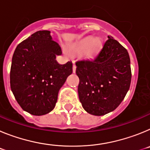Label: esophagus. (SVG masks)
<instances>
[{
	"label": "esophagus",
	"instance_id": "1",
	"mask_svg": "<svg viewBox=\"0 0 150 150\" xmlns=\"http://www.w3.org/2000/svg\"><path fill=\"white\" fill-rule=\"evenodd\" d=\"M76 65L74 64H73V73L76 72Z\"/></svg>",
	"mask_w": 150,
	"mask_h": 150
}]
</instances>
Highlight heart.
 <instances>
[{
  "label": "heart",
  "instance_id": "1",
  "mask_svg": "<svg viewBox=\"0 0 150 150\" xmlns=\"http://www.w3.org/2000/svg\"><path fill=\"white\" fill-rule=\"evenodd\" d=\"M100 46L101 41L99 38L88 37L73 45L71 50L73 52L76 54H83L86 52V56L91 58L98 51Z\"/></svg>",
  "mask_w": 150,
  "mask_h": 150
}]
</instances>
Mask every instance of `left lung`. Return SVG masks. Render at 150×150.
I'll use <instances>...</instances> for the list:
<instances>
[{"instance_id":"left-lung-1","label":"left lung","mask_w":150,"mask_h":150,"mask_svg":"<svg viewBox=\"0 0 150 150\" xmlns=\"http://www.w3.org/2000/svg\"><path fill=\"white\" fill-rule=\"evenodd\" d=\"M107 38L95 59L76 62L79 101L83 109L94 116H104L116 110L126 95L132 79L128 51L112 37Z\"/></svg>"}]
</instances>
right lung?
<instances>
[{"instance_id": "right-lung-1", "label": "right lung", "mask_w": 150, "mask_h": 150, "mask_svg": "<svg viewBox=\"0 0 150 150\" xmlns=\"http://www.w3.org/2000/svg\"><path fill=\"white\" fill-rule=\"evenodd\" d=\"M50 30H39L17 46L12 59L10 87L23 110L43 116L55 108L60 88L73 72L71 62L60 64L59 45Z\"/></svg>"}]
</instances>
